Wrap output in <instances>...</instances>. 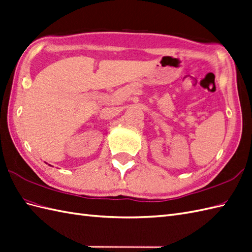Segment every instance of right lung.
Listing matches in <instances>:
<instances>
[{
    "label": "right lung",
    "mask_w": 252,
    "mask_h": 252,
    "mask_svg": "<svg viewBox=\"0 0 252 252\" xmlns=\"http://www.w3.org/2000/svg\"><path fill=\"white\" fill-rule=\"evenodd\" d=\"M49 165H50V164H49Z\"/></svg>",
    "instance_id": "obj_1"
}]
</instances>
